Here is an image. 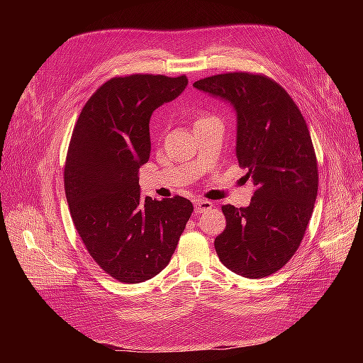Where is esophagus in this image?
I'll use <instances>...</instances> for the list:
<instances>
[{"instance_id":"obj_1","label":"esophagus","mask_w":363,"mask_h":363,"mask_svg":"<svg viewBox=\"0 0 363 363\" xmlns=\"http://www.w3.org/2000/svg\"><path fill=\"white\" fill-rule=\"evenodd\" d=\"M213 207L212 201L208 200H199L195 203V213H204L207 211H211V208Z\"/></svg>"}]
</instances>
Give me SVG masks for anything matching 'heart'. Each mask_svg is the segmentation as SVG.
<instances>
[{
  "label": "heart",
  "instance_id": "heart-1",
  "mask_svg": "<svg viewBox=\"0 0 363 363\" xmlns=\"http://www.w3.org/2000/svg\"><path fill=\"white\" fill-rule=\"evenodd\" d=\"M204 116H207V115H201V116H199V118H196V121H199V119H201V118H204Z\"/></svg>",
  "mask_w": 363,
  "mask_h": 363
}]
</instances>
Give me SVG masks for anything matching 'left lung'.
<instances>
[{
  "label": "left lung",
  "mask_w": 363,
  "mask_h": 363,
  "mask_svg": "<svg viewBox=\"0 0 363 363\" xmlns=\"http://www.w3.org/2000/svg\"><path fill=\"white\" fill-rule=\"evenodd\" d=\"M194 86L236 108V156L256 188L248 207H221L227 225L216 255L239 276H271L298 250L312 218L318 160L309 128L291 95L263 74H218Z\"/></svg>",
  "instance_id": "1"
}]
</instances>
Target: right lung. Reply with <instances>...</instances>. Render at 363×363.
Segmentation results:
<instances>
[{"instance_id":"1","label":"right lung","mask_w":363,"mask_h":363,"mask_svg":"<svg viewBox=\"0 0 363 363\" xmlns=\"http://www.w3.org/2000/svg\"><path fill=\"white\" fill-rule=\"evenodd\" d=\"M188 77L118 75L83 106L65 162V194L87 252L121 283L150 280L168 265L194 212L188 199L140 196L138 171L151 151L150 118Z\"/></svg>"}]
</instances>
